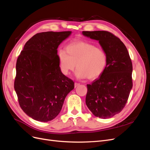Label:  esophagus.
<instances>
[{
	"label": "esophagus",
	"mask_w": 150,
	"mask_h": 150,
	"mask_svg": "<svg viewBox=\"0 0 150 150\" xmlns=\"http://www.w3.org/2000/svg\"><path fill=\"white\" fill-rule=\"evenodd\" d=\"M79 83H74V88H76L77 86H79Z\"/></svg>",
	"instance_id": "obj_1"
}]
</instances>
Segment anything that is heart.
<instances>
[{
	"label": "heart",
	"mask_w": 150,
	"mask_h": 150,
	"mask_svg": "<svg viewBox=\"0 0 150 150\" xmlns=\"http://www.w3.org/2000/svg\"><path fill=\"white\" fill-rule=\"evenodd\" d=\"M58 59L62 72L65 75L76 67V76L78 79H94L105 70L108 57L103 49L84 41L73 42L66 47V52L61 50Z\"/></svg>",
	"instance_id": "1"
}]
</instances>
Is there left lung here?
<instances>
[{"label": "left lung", "mask_w": 150, "mask_h": 150, "mask_svg": "<svg viewBox=\"0 0 150 150\" xmlns=\"http://www.w3.org/2000/svg\"><path fill=\"white\" fill-rule=\"evenodd\" d=\"M83 34L98 40L108 57L105 70L87 85L86 104L95 116L110 118L120 112L128 101L133 87L132 62L125 45L110 32L83 31Z\"/></svg>", "instance_id": "1"}]
</instances>
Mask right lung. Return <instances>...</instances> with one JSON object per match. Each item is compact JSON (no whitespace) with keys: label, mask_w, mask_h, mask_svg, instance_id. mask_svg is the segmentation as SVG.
Returning <instances> with one entry per match:
<instances>
[{"label":"right lung","mask_w":150,"mask_h":150,"mask_svg":"<svg viewBox=\"0 0 150 150\" xmlns=\"http://www.w3.org/2000/svg\"><path fill=\"white\" fill-rule=\"evenodd\" d=\"M71 33L36 34L17 58L14 89L18 101L25 114L36 121L55 118L74 88L73 81L62 73L57 55L58 46Z\"/></svg>","instance_id":"add662e5"}]
</instances>
